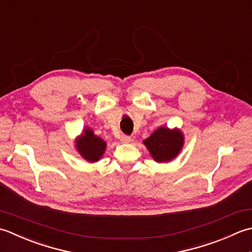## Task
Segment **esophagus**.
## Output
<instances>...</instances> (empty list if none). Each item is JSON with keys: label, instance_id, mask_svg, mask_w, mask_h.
<instances>
[{"label": "esophagus", "instance_id": "1", "mask_svg": "<svg viewBox=\"0 0 252 252\" xmlns=\"http://www.w3.org/2000/svg\"><path fill=\"white\" fill-rule=\"evenodd\" d=\"M121 140H122V142H124V143H128V142H130V140H131V138H130V136H126V135H123V136L121 137Z\"/></svg>", "mask_w": 252, "mask_h": 252}]
</instances>
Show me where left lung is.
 Returning a JSON list of instances; mask_svg holds the SVG:
<instances>
[{"label":"left lung","instance_id":"8db88e82","mask_svg":"<svg viewBox=\"0 0 252 252\" xmlns=\"http://www.w3.org/2000/svg\"><path fill=\"white\" fill-rule=\"evenodd\" d=\"M143 143L156 162H169L175 158L183 149L184 135L177 128L169 129L162 126L143 140Z\"/></svg>","mask_w":252,"mask_h":252}]
</instances>
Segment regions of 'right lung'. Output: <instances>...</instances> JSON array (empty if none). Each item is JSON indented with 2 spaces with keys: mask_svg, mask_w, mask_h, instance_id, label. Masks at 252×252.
Masks as SVG:
<instances>
[{
  "mask_svg": "<svg viewBox=\"0 0 252 252\" xmlns=\"http://www.w3.org/2000/svg\"><path fill=\"white\" fill-rule=\"evenodd\" d=\"M76 149L79 155L88 162H97L104 155L106 143L100 137L95 136L94 130L86 128L83 133L77 138Z\"/></svg>",
  "mask_w": 252,
  "mask_h": 252,
  "instance_id": "1",
  "label": "right lung"
}]
</instances>
